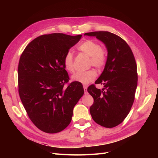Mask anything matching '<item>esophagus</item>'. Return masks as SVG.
<instances>
[{
    "instance_id": "obj_1",
    "label": "esophagus",
    "mask_w": 158,
    "mask_h": 158,
    "mask_svg": "<svg viewBox=\"0 0 158 158\" xmlns=\"http://www.w3.org/2000/svg\"><path fill=\"white\" fill-rule=\"evenodd\" d=\"M84 94H88V91H87V86L86 85H84Z\"/></svg>"
}]
</instances>
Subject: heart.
Instances as JSON below:
<instances>
[{"instance_id": "1", "label": "heart", "mask_w": 158, "mask_h": 158, "mask_svg": "<svg viewBox=\"0 0 158 158\" xmlns=\"http://www.w3.org/2000/svg\"><path fill=\"white\" fill-rule=\"evenodd\" d=\"M78 49L89 56V65L100 69L106 65L107 60V50L100 46L99 43L92 39L82 41L78 46ZM65 69L69 73H73L74 56L70 51L65 54L63 59ZM96 77V73L93 69L86 71H79L72 76V80L76 82L87 84L93 81Z\"/></svg>"}]
</instances>
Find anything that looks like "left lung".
I'll use <instances>...</instances> for the list:
<instances>
[{
  "mask_svg": "<svg viewBox=\"0 0 158 158\" xmlns=\"http://www.w3.org/2000/svg\"><path fill=\"white\" fill-rule=\"evenodd\" d=\"M84 35L96 37L107 47V63L95 82L103 88L92 84L88 92L94 98L89 108L93 120L102 127L113 128L125 120L135 100L138 82L135 58L127 42L113 33L93 31Z\"/></svg>",
  "mask_w": 158,
  "mask_h": 158,
  "instance_id": "obj_1",
  "label": "left lung"
}]
</instances>
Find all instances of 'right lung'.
Returning <instances> with one entry per match:
<instances>
[{"mask_svg":"<svg viewBox=\"0 0 158 158\" xmlns=\"http://www.w3.org/2000/svg\"><path fill=\"white\" fill-rule=\"evenodd\" d=\"M82 35H42L31 41L19 60L18 92L32 123L47 133L63 131L72 120L73 109L84 94L82 84L69 82L63 59Z\"/></svg>","mask_w":158,"mask_h":158,"instance_id":"obj_1","label":"right lung"}]
</instances>
